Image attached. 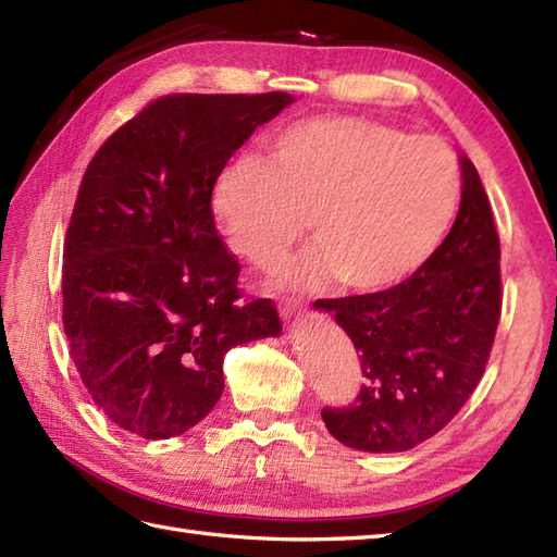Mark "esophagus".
<instances>
[{
  "instance_id": "obj_1",
  "label": "esophagus",
  "mask_w": 557,
  "mask_h": 557,
  "mask_svg": "<svg viewBox=\"0 0 557 557\" xmlns=\"http://www.w3.org/2000/svg\"><path fill=\"white\" fill-rule=\"evenodd\" d=\"M282 313H285V315H292V313H299V309H297V304H294V301H285V304H282Z\"/></svg>"
}]
</instances>
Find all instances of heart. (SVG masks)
I'll return each instance as SVG.
<instances>
[{
  "instance_id": "obj_1",
  "label": "heart",
  "mask_w": 557,
  "mask_h": 557,
  "mask_svg": "<svg viewBox=\"0 0 557 557\" xmlns=\"http://www.w3.org/2000/svg\"><path fill=\"white\" fill-rule=\"evenodd\" d=\"M461 180L455 152L433 136L361 116H315L280 132L265 158L224 164L212 210L236 256L275 265L309 227L315 244L282 270L315 289L337 277L377 292L413 275L455 220Z\"/></svg>"
}]
</instances>
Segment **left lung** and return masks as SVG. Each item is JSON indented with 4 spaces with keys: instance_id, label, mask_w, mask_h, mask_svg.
I'll use <instances>...</instances> for the list:
<instances>
[{
    "instance_id": "left-lung-1",
    "label": "left lung",
    "mask_w": 557,
    "mask_h": 557,
    "mask_svg": "<svg viewBox=\"0 0 557 557\" xmlns=\"http://www.w3.org/2000/svg\"><path fill=\"white\" fill-rule=\"evenodd\" d=\"M461 182L453 230L411 277L313 304L345 327L366 377L354 405L321 411L342 445L363 453L417 447L457 417L486 371L503 309L500 236L465 156Z\"/></svg>"
}]
</instances>
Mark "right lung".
Wrapping results in <instances>:
<instances>
[{
    "instance_id": "right-lung-1",
    "label": "right lung",
    "mask_w": 557,
    "mask_h": 557,
    "mask_svg": "<svg viewBox=\"0 0 557 557\" xmlns=\"http://www.w3.org/2000/svg\"><path fill=\"white\" fill-rule=\"evenodd\" d=\"M289 92L148 102L104 140L71 212L62 321L96 407L162 441L218 405L224 354L280 335L270 299H244L239 260L212 215V186Z\"/></svg>"
}]
</instances>
